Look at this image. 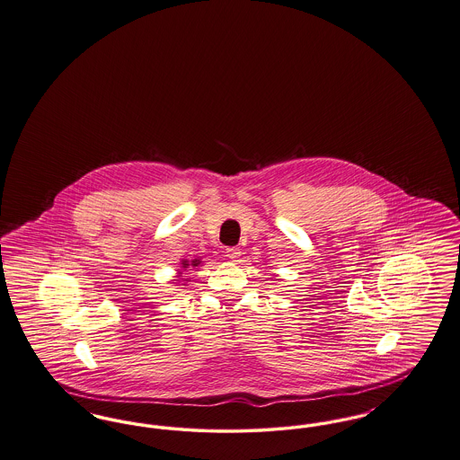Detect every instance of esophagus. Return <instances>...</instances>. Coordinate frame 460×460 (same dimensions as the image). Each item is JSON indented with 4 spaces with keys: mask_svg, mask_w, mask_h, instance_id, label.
Segmentation results:
<instances>
[{
    "mask_svg": "<svg viewBox=\"0 0 460 460\" xmlns=\"http://www.w3.org/2000/svg\"><path fill=\"white\" fill-rule=\"evenodd\" d=\"M226 258L232 261H239L240 249L239 247H226Z\"/></svg>",
    "mask_w": 460,
    "mask_h": 460,
    "instance_id": "34e87169",
    "label": "esophagus"
}]
</instances>
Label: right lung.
Segmentation results:
<instances>
[{"mask_svg":"<svg viewBox=\"0 0 460 460\" xmlns=\"http://www.w3.org/2000/svg\"><path fill=\"white\" fill-rule=\"evenodd\" d=\"M181 264H183V268H189V262H187V261H183ZM192 264H194V266H198V264H199V260L192 261Z\"/></svg>","mask_w":460,"mask_h":460,"instance_id":"add662e5","label":"right lung"}]
</instances>
